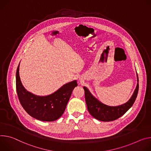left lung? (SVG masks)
<instances>
[{"label": "left lung", "instance_id": "left-lung-1", "mask_svg": "<svg viewBox=\"0 0 151 151\" xmlns=\"http://www.w3.org/2000/svg\"><path fill=\"white\" fill-rule=\"evenodd\" d=\"M137 81L136 88L129 99L127 103L117 106H110L103 104L96 98L86 87H83L88 110L90 114L94 118L104 122L112 121L119 118L132 107L137 98L139 91L137 74Z\"/></svg>", "mask_w": 151, "mask_h": 151}]
</instances>
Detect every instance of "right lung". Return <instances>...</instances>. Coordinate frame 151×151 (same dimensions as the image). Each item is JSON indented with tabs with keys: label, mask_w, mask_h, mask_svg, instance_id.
<instances>
[{
	"label": "right lung",
	"mask_w": 151,
	"mask_h": 151,
	"mask_svg": "<svg viewBox=\"0 0 151 151\" xmlns=\"http://www.w3.org/2000/svg\"><path fill=\"white\" fill-rule=\"evenodd\" d=\"M20 63L16 72V89L20 103L26 111L38 120L52 122L63 114L77 80L68 82L55 92L45 96L37 95L23 86L19 74Z\"/></svg>",
	"instance_id": "obj_1"
}]
</instances>
